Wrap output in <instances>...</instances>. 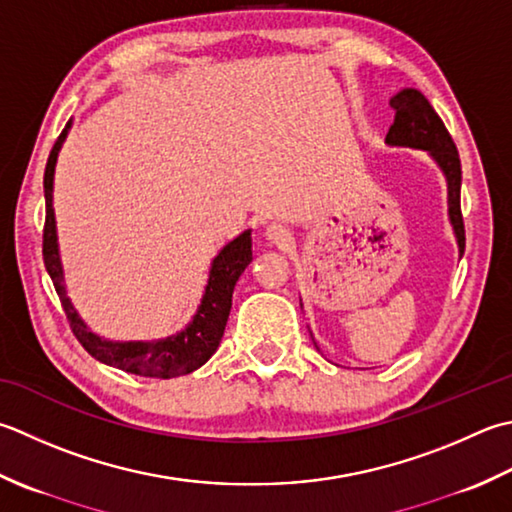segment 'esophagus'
<instances>
[{
    "label": "esophagus",
    "mask_w": 512,
    "mask_h": 512,
    "mask_svg": "<svg viewBox=\"0 0 512 512\" xmlns=\"http://www.w3.org/2000/svg\"><path fill=\"white\" fill-rule=\"evenodd\" d=\"M266 239H268L270 244H275V246H286L290 242V233H288L286 226L273 224V226L266 228Z\"/></svg>",
    "instance_id": "1"
}]
</instances>
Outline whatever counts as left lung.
<instances>
[{
    "label": "left lung",
    "mask_w": 512,
    "mask_h": 512,
    "mask_svg": "<svg viewBox=\"0 0 512 512\" xmlns=\"http://www.w3.org/2000/svg\"><path fill=\"white\" fill-rule=\"evenodd\" d=\"M390 108L395 110V119L388 128L386 142L390 146H410L428 150L435 157V162L442 166L448 179V215L453 222L459 253H464L466 230L462 217V162H459L457 146L444 126L442 117L435 113V108L428 104V99L415 88H404L390 99Z\"/></svg>",
    "instance_id": "obj_1"
}]
</instances>
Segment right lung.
Returning <instances> with one entry per match:
<instances>
[{
    "mask_svg": "<svg viewBox=\"0 0 512 512\" xmlns=\"http://www.w3.org/2000/svg\"><path fill=\"white\" fill-rule=\"evenodd\" d=\"M68 128V126H66ZM66 137V130L57 137V142L50 150L46 173H44V195H46V222H44V264L50 279H53L55 290L59 295V302L66 313L70 330L77 337V342L84 346L90 357L99 359L102 364L115 366L126 373H133L139 377H155V379H170L179 375L193 373L195 368L206 364L210 355L215 353L219 342H222L224 328L230 315V306H233V290L239 275L253 259V250H250V230L244 235L233 239L222 253L215 257L213 268H210L208 286L199 306L197 315L184 333L177 337L162 339V342H130V344H113L104 342L97 335L90 333L86 324L75 313L73 304L66 297V290L62 284V264H59L57 253V235H55V215H53V173L57 153L62 148Z\"/></svg>",
    "mask_w": 512,
    "mask_h": 512,
    "instance_id": "right-lung-1",
    "label": "right lung"
}]
</instances>
